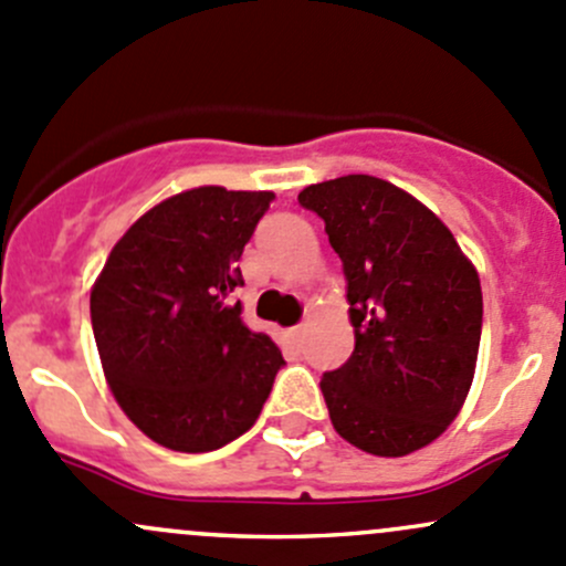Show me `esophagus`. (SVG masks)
Returning <instances> with one entry per match:
<instances>
[{
  "mask_svg": "<svg viewBox=\"0 0 566 566\" xmlns=\"http://www.w3.org/2000/svg\"><path fill=\"white\" fill-rule=\"evenodd\" d=\"M289 335H291V340H294V343H300V340H302V335H305V326H302V324L291 326V329H289Z\"/></svg>",
  "mask_w": 566,
  "mask_h": 566,
  "instance_id": "esophagus-1",
  "label": "esophagus"
}]
</instances>
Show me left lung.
<instances>
[{
	"mask_svg": "<svg viewBox=\"0 0 566 566\" xmlns=\"http://www.w3.org/2000/svg\"><path fill=\"white\" fill-rule=\"evenodd\" d=\"M300 203L324 220L343 261L354 352L322 376L329 419L348 444L400 458L458 417L482 335V289L452 231L392 182L348 174Z\"/></svg>",
	"mask_w": 566,
	"mask_h": 566,
	"instance_id": "left-lung-1",
	"label": "left lung"
}]
</instances>
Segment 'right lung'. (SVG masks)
Listing matches in <instances>:
<instances>
[{
  "mask_svg": "<svg viewBox=\"0 0 566 566\" xmlns=\"http://www.w3.org/2000/svg\"><path fill=\"white\" fill-rule=\"evenodd\" d=\"M270 190H185L136 220L90 296L92 332L116 403L174 452H212L253 428L281 348L248 329L234 289Z\"/></svg>",
  "mask_w": 566,
  "mask_h": 566,
  "instance_id": "obj_1",
  "label": "right lung"
}]
</instances>
